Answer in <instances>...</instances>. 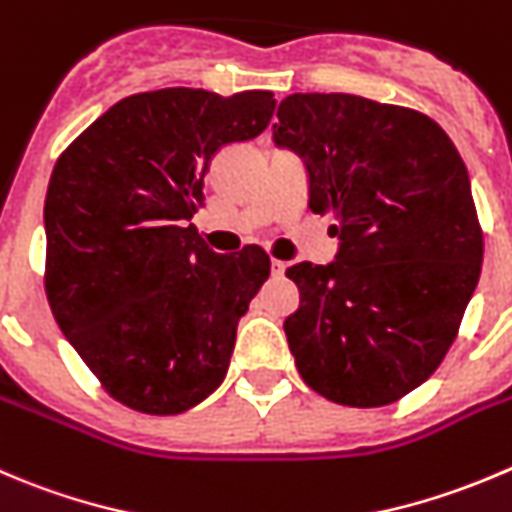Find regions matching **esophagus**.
<instances>
[{"mask_svg":"<svg viewBox=\"0 0 512 512\" xmlns=\"http://www.w3.org/2000/svg\"><path fill=\"white\" fill-rule=\"evenodd\" d=\"M285 270H287V262H282V260H272V275H285Z\"/></svg>","mask_w":512,"mask_h":512,"instance_id":"34e87169","label":"esophagus"}]
</instances>
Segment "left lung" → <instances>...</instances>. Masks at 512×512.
Returning <instances> with one entry per match:
<instances>
[{
	"label": "left lung",
	"instance_id": "8db88e82",
	"mask_svg": "<svg viewBox=\"0 0 512 512\" xmlns=\"http://www.w3.org/2000/svg\"><path fill=\"white\" fill-rule=\"evenodd\" d=\"M277 119L275 145L305 160L310 210L340 237L330 265L287 267L297 372L337 405L395 403L438 370L478 285L463 157L428 114L355 94H290Z\"/></svg>",
	"mask_w": 512,
	"mask_h": 512
}]
</instances>
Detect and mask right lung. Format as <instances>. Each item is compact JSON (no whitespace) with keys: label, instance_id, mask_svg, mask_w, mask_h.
<instances>
[{"label":"right lung","instance_id":"add662e5","mask_svg":"<svg viewBox=\"0 0 512 512\" xmlns=\"http://www.w3.org/2000/svg\"><path fill=\"white\" fill-rule=\"evenodd\" d=\"M272 92L190 87L119 99L59 155L44 200L49 307L109 398L177 415L225 377L270 277L260 247L217 255L190 225L222 147L255 140Z\"/></svg>","mask_w":512,"mask_h":512}]
</instances>
